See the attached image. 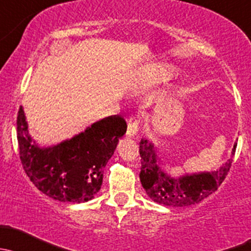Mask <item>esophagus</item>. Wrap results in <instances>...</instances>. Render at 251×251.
<instances>
[{"mask_svg": "<svg viewBox=\"0 0 251 251\" xmlns=\"http://www.w3.org/2000/svg\"><path fill=\"white\" fill-rule=\"evenodd\" d=\"M139 129V123L135 118H130L128 121V128H126V136L129 138H133V136L136 135Z\"/></svg>", "mask_w": 251, "mask_h": 251, "instance_id": "obj_1", "label": "esophagus"}]
</instances>
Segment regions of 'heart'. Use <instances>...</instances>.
Here are the masks:
<instances>
[{
  "mask_svg": "<svg viewBox=\"0 0 251 251\" xmlns=\"http://www.w3.org/2000/svg\"><path fill=\"white\" fill-rule=\"evenodd\" d=\"M173 74V68L170 66H163L161 69V79H168Z\"/></svg>",
  "mask_w": 251,
  "mask_h": 251,
  "instance_id": "b5f03b06",
  "label": "heart"
}]
</instances>
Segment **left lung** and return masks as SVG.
I'll list each match as a JSON object with an SVG mask.
<instances>
[{
    "label": "left lung",
    "mask_w": 251,
    "mask_h": 251,
    "mask_svg": "<svg viewBox=\"0 0 251 251\" xmlns=\"http://www.w3.org/2000/svg\"><path fill=\"white\" fill-rule=\"evenodd\" d=\"M237 143L232 149V156L226 163L213 172L187 173L179 177L168 174L162 169L154 145L147 139L140 141L141 172L140 181L147 196L153 202L167 206H182L202 202L204 198L218 190L231 168L232 157L236 152Z\"/></svg>",
    "instance_id": "left-lung-1"
}]
</instances>
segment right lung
<instances>
[{
	"mask_svg": "<svg viewBox=\"0 0 251 251\" xmlns=\"http://www.w3.org/2000/svg\"><path fill=\"white\" fill-rule=\"evenodd\" d=\"M126 131L125 118L108 116L71 139L41 147L29 134L23 106L17 118L19 154L25 173L41 192L59 202L84 203L95 197L105 167Z\"/></svg>",
	"mask_w": 251,
	"mask_h": 251,
	"instance_id": "obj_1",
	"label": "right lung"
}]
</instances>
